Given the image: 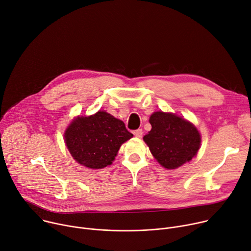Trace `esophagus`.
Returning <instances> with one entry per match:
<instances>
[{"instance_id":"esophagus-1","label":"esophagus","mask_w":251,"mask_h":251,"mask_svg":"<svg viewBox=\"0 0 251 251\" xmlns=\"http://www.w3.org/2000/svg\"><path fill=\"white\" fill-rule=\"evenodd\" d=\"M133 134L136 136V137H143V129L142 128H138L136 130L133 131Z\"/></svg>"}]
</instances>
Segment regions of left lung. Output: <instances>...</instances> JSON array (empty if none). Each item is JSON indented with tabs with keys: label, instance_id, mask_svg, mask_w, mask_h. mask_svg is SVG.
Segmentation results:
<instances>
[{
	"label": "left lung",
	"instance_id": "1",
	"mask_svg": "<svg viewBox=\"0 0 251 251\" xmlns=\"http://www.w3.org/2000/svg\"><path fill=\"white\" fill-rule=\"evenodd\" d=\"M151 130L144 136L155 159L168 170L179 168L199 151L201 134L187 121L162 111L150 118Z\"/></svg>",
	"mask_w": 251,
	"mask_h": 251
}]
</instances>
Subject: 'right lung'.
<instances>
[{
    "mask_svg": "<svg viewBox=\"0 0 251 251\" xmlns=\"http://www.w3.org/2000/svg\"><path fill=\"white\" fill-rule=\"evenodd\" d=\"M132 137L124 122L106 111L75 119L65 132L73 157L89 169H103L115 159L121 146Z\"/></svg>",
    "mask_w": 251,
    "mask_h": 251,
    "instance_id": "obj_1",
    "label": "right lung"
}]
</instances>
